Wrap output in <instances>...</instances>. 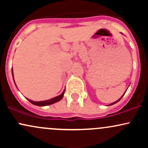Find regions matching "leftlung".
<instances>
[{
    "instance_id": "1",
    "label": "left lung",
    "mask_w": 148,
    "mask_h": 148,
    "mask_svg": "<svg viewBox=\"0 0 148 148\" xmlns=\"http://www.w3.org/2000/svg\"><path fill=\"white\" fill-rule=\"evenodd\" d=\"M126 91H127V90H126ZM125 93H124V94H123V96H122V97H120V99H119L118 100H117V101H115V102H113V103H111V104L108 105V106H110V105H113V104H115V103H116L117 102H118V101H120V100L122 99V97H123L124 96V95H125Z\"/></svg>"
}]
</instances>
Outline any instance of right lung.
Wrapping results in <instances>:
<instances>
[{"mask_svg":"<svg viewBox=\"0 0 148 148\" xmlns=\"http://www.w3.org/2000/svg\"><path fill=\"white\" fill-rule=\"evenodd\" d=\"M12 76H13L12 69ZM15 85H16V84H15ZM64 93V90L62 92V94L60 95H59V96L56 97L52 98V99H51L46 100V101H32V100H30V99H28V101H29L30 103H33V104H34V105H36V106H48V105H51V104H52V103H56V102H58V101H60L61 99H62V98L63 97Z\"/></svg>","mask_w":148,"mask_h":148,"instance_id":"1","label":"right lung"}]
</instances>
